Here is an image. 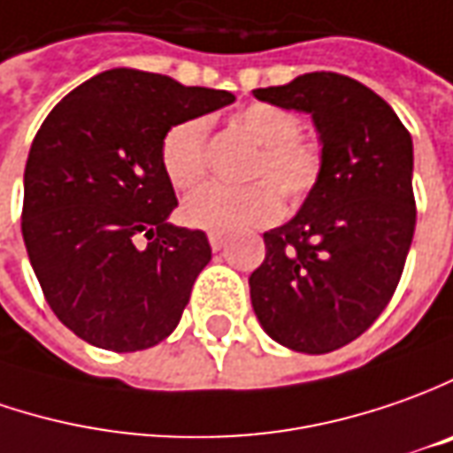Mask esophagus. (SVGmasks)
<instances>
[{
	"instance_id": "obj_1",
	"label": "esophagus",
	"mask_w": 453,
	"mask_h": 453,
	"mask_svg": "<svg viewBox=\"0 0 453 453\" xmlns=\"http://www.w3.org/2000/svg\"><path fill=\"white\" fill-rule=\"evenodd\" d=\"M208 241H211L212 250H220V248H226L227 235H223V233H211V235H208Z\"/></svg>"
}]
</instances>
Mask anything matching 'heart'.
Listing matches in <instances>:
<instances>
[{"label":"heart","mask_w":453,"mask_h":453,"mask_svg":"<svg viewBox=\"0 0 453 453\" xmlns=\"http://www.w3.org/2000/svg\"><path fill=\"white\" fill-rule=\"evenodd\" d=\"M235 125L257 152L250 178L260 182L245 188L205 185L188 197L180 208L182 220L190 227L212 233H235L242 227L265 226L280 212V196L298 203L320 178V150L316 142L298 134V118L268 102L248 104L235 115ZM208 122L190 118L165 133L160 142V165L167 182L175 190H193L208 173Z\"/></svg>","instance_id":"obj_1"}]
</instances>
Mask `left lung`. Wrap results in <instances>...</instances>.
I'll use <instances>...</instances> for the list:
<instances>
[{"label":"left lung","instance_id":"left-lung-1","mask_svg":"<svg viewBox=\"0 0 453 453\" xmlns=\"http://www.w3.org/2000/svg\"><path fill=\"white\" fill-rule=\"evenodd\" d=\"M253 95L311 115L323 165L301 211L263 233L250 303L280 346L335 351L381 316L403 273L416 227L411 134L388 102L335 72Z\"/></svg>","mask_w":453,"mask_h":453}]
</instances>
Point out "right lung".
Returning <instances> with one entry per match:
<instances>
[{"label":"right lung","mask_w":453,"mask_h":453,"mask_svg":"<svg viewBox=\"0 0 453 453\" xmlns=\"http://www.w3.org/2000/svg\"><path fill=\"white\" fill-rule=\"evenodd\" d=\"M230 102L226 89L118 67L72 89L42 122L24 167V245L50 308L82 341L130 353L175 331L211 242L167 220L178 197L160 142Z\"/></svg>","instance_id":"1"}]
</instances>
